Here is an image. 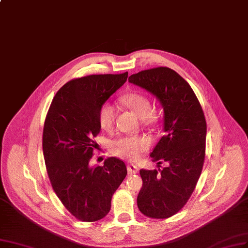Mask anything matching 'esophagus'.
I'll use <instances>...</instances> for the list:
<instances>
[{
  "label": "esophagus",
  "instance_id": "34e87169",
  "mask_svg": "<svg viewBox=\"0 0 248 248\" xmlns=\"http://www.w3.org/2000/svg\"><path fill=\"white\" fill-rule=\"evenodd\" d=\"M139 171V168L134 165V164H129L127 165V172H129V174H136L138 173Z\"/></svg>",
  "mask_w": 248,
  "mask_h": 248
}]
</instances>
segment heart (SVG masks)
Listing matches in <instances>:
<instances>
[{"mask_svg": "<svg viewBox=\"0 0 248 248\" xmlns=\"http://www.w3.org/2000/svg\"><path fill=\"white\" fill-rule=\"evenodd\" d=\"M124 105L137 115L140 119L150 122L151 118V104L146 95L141 93L133 92L124 94L121 98ZM115 108L112 104L105 102L102 104L99 112L98 121L102 129L110 130L114 124ZM150 142L147 138L139 136H124L111 143V153L114 155L122 157L127 161H136L148 149Z\"/></svg>", "mask_w": 248, "mask_h": 248, "instance_id": "b5f03b06", "label": "heart"}]
</instances>
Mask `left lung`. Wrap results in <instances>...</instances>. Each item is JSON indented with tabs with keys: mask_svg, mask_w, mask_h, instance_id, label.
<instances>
[{
	"mask_svg": "<svg viewBox=\"0 0 248 248\" xmlns=\"http://www.w3.org/2000/svg\"><path fill=\"white\" fill-rule=\"evenodd\" d=\"M159 101L164 110V136L153 153L162 170H140L143 186L138 194L139 210L151 218L177 213L193 194L205 159L206 121L189 84L174 70L158 67L129 77Z\"/></svg>",
	"mask_w": 248,
	"mask_h": 248,
	"instance_id": "1",
	"label": "left lung"
}]
</instances>
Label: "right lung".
<instances>
[{
	"mask_svg": "<svg viewBox=\"0 0 248 248\" xmlns=\"http://www.w3.org/2000/svg\"><path fill=\"white\" fill-rule=\"evenodd\" d=\"M126 78L127 72L73 79L54 95L46 115L42 145L47 173L61 202L81 221L105 217L126 176L125 164L116 157L90 166L101 131L99 109Z\"/></svg>",
	"mask_w": 248,
	"mask_h": 248,
	"instance_id": "add662e5",
	"label": "right lung"
}]
</instances>
